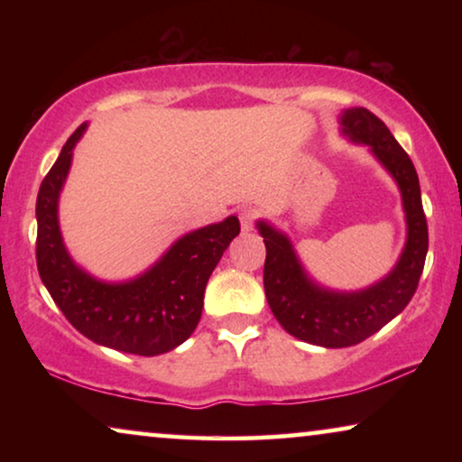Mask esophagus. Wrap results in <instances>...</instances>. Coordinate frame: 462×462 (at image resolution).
Returning <instances> with one entry per match:
<instances>
[{"mask_svg": "<svg viewBox=\"0 0 462 462\" xmlns=\"http://www.w3.org/2000/svg\"><path fill=\"white\" fill-rule=\"evenodd\" d=\"M256 217H258V212L254 210V208H244V210H239V225H242V231L254 229Z\"/></svg>", "mask_w": 462, "mask_h": 462, "instance_id": "34e87169", "label": "esophagus"}]
</instances>
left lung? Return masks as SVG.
<instances>
[{
	"instance_id": "8db88e82",
	"label": "left lung",
	"mask_w": 462,
	"mask_h": 462,
	"mask_svg": "<svg viewBox=\"0 0 462 462\" xmlns=\"http://www.w3.org/2000/svg\"><path fill=\"white\" fill-rule=\"evenodd\" d=\"M340 125L343 134L353 143L368 144L372 155L400 187L408 237L400 261L389 275L357 292L328 290L307 275L292 242L282 231L264 220L256 223L267 248L263 282L275 319L299 340L328 349L362 343L400 315L419 288L429 248L419 174L406 151L387 125L364 106L343 111Z\"/></svg>"
}]
</instances>
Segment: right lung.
Listing matches in <instances>:
<instances>
[{
  "mask_svg": "<svg viewBox=\"0 0 462 462\" xmlns=\"http://www.w3.org/2000/svg\"><path fill=\"white\" fill-rule=\"evenodd\" d=\"M84 132L86 124L73 132L37 193V271L56 307L86 338L134 356H162L198 328L206 283L239 236V220L229 217L187 233L134 280H97L69 256L59 226V198Z\"/></svg>",
  "mask_w": 462,
  "mask_h": 462,
  "instance_id": "add662e5",
  "label": "right lung"
}]
</instances>
